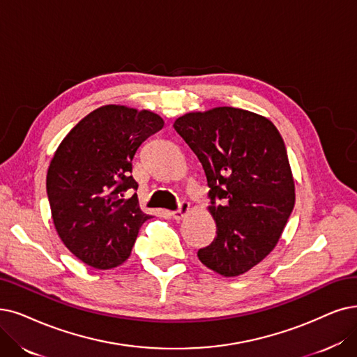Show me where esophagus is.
<instances>
[{"instance_id":"esophagus-1","label":"esophagus","mask_w":357,"mask_h":357,"mask_svg":"<svg viewBox=\"0 0 357 357\" xmlns=\"http://www.w3.org/2000/svg\"><path fill=\"white\" fill-rule=\"evenodd\" d=\"M189 209H190V202L184 201V199H183V201L178 202V208L171 212V217H173L174 220H181L189 212Z\"/></svg>"}]
</instances>
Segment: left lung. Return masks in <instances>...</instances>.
<instances>
[{"instance_id":"obj_1","label":"left lung","mask_w":357,"mask_h":357,"mask_svg":"<svg viewBox=\"0 0 357 357\" xmlns=\"http://www.w3.org/2000/svg\"><path fill=\"white\" fill-rule=\"evenodd\" d=\"M174 129L205 169L217 224L197 258L224 277L245 274L275 248L294 208L284 140L268 119L233 107L184 114Z\"/></svg>"}]
</instances>
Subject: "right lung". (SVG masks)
Returning a JSON list of instances; mask_svg holds the SVG:
<instances>
[{"label":"right lung","instance_id":"obj_1","mask_svg":"<svg viewBox=\"0 0 357 357\" xmlns=\"http://www.w3.org/2000/svg\"><path fill=\"white\" fill-rule=\"evenodd\" d=\"M151 111L105 105L80 120L64 137L50 164L47 195L55 230L86 265L109 269L132 253L140 211L132 161L139 146L162 129Z\"/></svg>","mask_w":357,"mask_h":357}]
</instances>
